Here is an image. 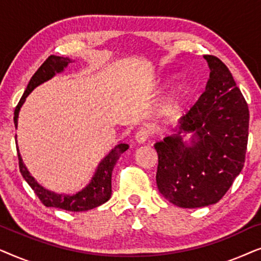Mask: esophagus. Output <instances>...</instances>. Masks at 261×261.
<instances>
[{
    "label": "esophagus",
    "instance_id": "obj_1",
    "mask_svg": "<svg viewBox=\"0 0 261 261\" xmlns=\"http://www.w3.org/2000/svg\"><path fill=\"white\" fill-rule=\"evenodd\" d=\"M149 137V130L147 128H140L135 134V140H137L138 144H144V142L147 141Z\"/></svg>",
    "mask_w": 261,
    "mask_h": 261
}]
</instances>
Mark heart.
<instances>
[{"label": "heart", "instance_id": "obj_1", "mask_svg": "<svg viewBox=\"0 0 261 261\" xmlns=\"http://www.w3.org/2000/svg\"><path fill=\"white\" fill-rule=\"evenodd\" d=\"M188 91L183 85H178L174 90L167 96L165 101L160 106V114L162 115H173L178 113L183 107L185 98H187Z\"/></svg>", "mask_w": 261, "mask_h": 261}]
</instances>
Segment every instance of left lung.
Returning <instances> with one entry per match:
<instances>
[{"label":"left lung","mask_w":261,"mask_h":261,"mask_svg":"<svg viewBox=\"0 0 261 261\" xmlns=\"http://www.w3.org/2000/svg\"><path fill=\"white\" fill-rule=\"evenodd\" d=\"M210 74L205 91L179 120L177 134L156 142L159 192L180 208L215 204L245 164L248 106L230 71L215 56H204ZM194 134L190 144L182 134Z\"/></svg>","instance_id":"8db88e82"}]
</instances>
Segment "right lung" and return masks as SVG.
Masks as SVG:
<instances>
[{"instance_id": "obj_1", "label": "right lung", "mask_w": 261, "mask_h": 261, "mask_svg": "<svg viewBox=\"0 0 261 261\" xmlns=\"http://www.w3.org/2000/svg\"><path fill=\"white\" fill-rule=\"evenodd\" d=\"M72 63L70 58H65V57H58V56H49L47 59L42 63V65L39 67L33 76H32L30 83H28L26 91L23 92L22 97H21L20 102L17 103L15 112H14V123H15V128H17V117H19L20 108L26 101L27 96L33 91L34 88L40 85L44 82L51 80L56 73L63 72L64 69ZM16 138V137H15ZM17 144V142H16ZM128 147L127 144H119L115 146V148L112 149L102 162L99 163L97 166V170L94 176L91 178V181L85 187L83 190L78 191L77 194L72 196L70 195H62L56 194V192L49 191L44 187H41L31 173L28 172L27 167L24 166L21 158V154L17 149V156H19V167L20 172L27 181L28 185L32 188V190L35 192L41 203L46 206H53V208H59L67 210V212H85V210L94 209L96 206L106 203L112 196V173L115 164L119 160L120 155L123 152H126Z\"/></svg>"}]
</instances>
